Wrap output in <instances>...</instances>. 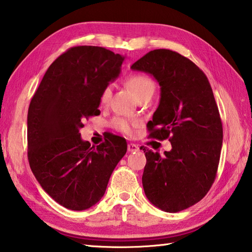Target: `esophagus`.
I'll return each mask as SVG.
<instances>
[{
    "label": "esophagus",
    "instance_id": "1",
    "mask_svg": "<svg viewBox=\"0 0 252 252\" xmlns=\"http://www.w3.org/2000/svg\"><path fill=\"white\" fill-rule=\"evenodd\" d=\"M139 150V147L136 146L134 143H129L127 144V151L129 152H134V151H138Z\"/></svg>",
    "mask_w": 252,
    "mask_h": 252
}]
</instances>
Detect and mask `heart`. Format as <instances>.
I'll use <instances>...</instances> for the list:
<instances>
[{
    "mask_svg": "<svg viewBox=\"0 0 252 252\" xmlns=\"http://www.w3.org/2000/svg\"><path fill=\"white\" fill-rule=\"evenodd\" d=\"M126 85L131 89V91L134 93L138 100L148 94H153L156 85L150 76L142 73H134L127 76ZM112 96V88L111 85L106 87L102 90L100 94V103L102 105H108ZM138 126V122L132 121L130 119L117 117L112 120V126L118 131L122 132L123 134L132 135L134 133V127Z\"/></svg>",
    "mask_w": 252,
    "mask_h": 252,
    "instance_id": "heart-1",
    "label": "heart"
}]
</instances>
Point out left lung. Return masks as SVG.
<instances>
[{
    "label": "left lung",
    "mask_w": 252,
    "mask_h": 252,
    "mask_svg": "<svg viewBox=\"0 0 252 252\" xmlns=\"http://www.w3.org/2000/svg\"><path fill=\"white\" fill-rule=\"evenodd\" d=\"M131 69L159 82L160 103L148 129L172 146L163 156L140 148L147 158L144 193L165 212L185 210L208 193L218 171L223 132L211 85L192 61L171 50L150 51Z\"/></svg>",
    "instance_id": "8db88e82"
}]
</instances>
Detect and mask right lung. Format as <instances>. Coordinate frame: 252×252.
Here are the masks:
<instances>
[{
	"instance_id": "right-lung-1",
	"label": "right lung",
	"mask_w": 252,
	"mask_h": 252,
	"mask_svg": "<svg viewBox=\"0 0 252 252\" xmlns=\"http://www.w3.org/2000/svg\"><path fill=\"white\" fill-rule=\"evenodd\" d=\"M123 60L100 46H73L50 65L30 103V167L45 192L70 210L100 201L126 152L121 136L94 148L80 133L85 119L100 114L101 92L118 78Z\"/></svg>"
}]
</instances>
